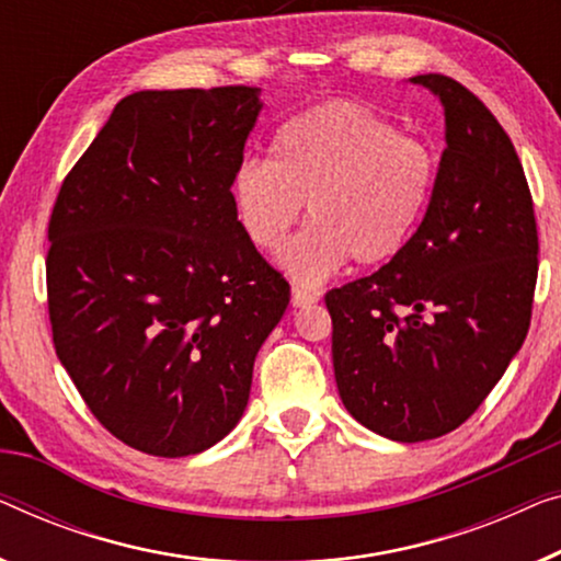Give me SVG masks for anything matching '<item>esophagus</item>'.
<instances>
[{"mask_svg": "<svg viewBox=\"0 0 561 561\" xmlns=\"http://www.w3.org/2000/svg\"><path fill=\"white\" fill-rule=\"evenodd\" d=\"M316 300H319V294H313V290H306V288H300V286H294L290 288V304L294 306H308V304H316Z\"/></svg>", "mask_w": 561, "mask_h": 561, "instance_id": "1", "label": "esophagus"}]
</instances>
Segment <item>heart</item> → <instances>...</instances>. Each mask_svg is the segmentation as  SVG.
<instances>
[{"label":"heart","mask_w":561,"mask_h":561,"mask_svg":"<svg viewBox=\"0 0 561 561\" xmlns=\"http://www.w3.org/2000/svg\"><path fill=\"white\" fill-rule=\"evenodd\" d=\"M427 144L354 101H329L278 128L273 159L248 157L232 176V205L255 248L278 250L290 227L308 222L280 253L300 286H316L346 257L381 265L415 232L435 186Z\"/></svg>","instance_id":"1"}]
</instances>
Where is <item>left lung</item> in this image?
Segmentation results:
<instances>
[{
  "label": "left lung",
  "instance_id": "1",
  "mask_svg": "<svg viewBox=\"0 0 561 561\" xmlns=\"http://www.w3.org/2000/svg\"><path fill=\"white\" fill-rule=\"evenodd\" d=\"M445 151L415 234L377 273L327 294L344 408L397 443L462 425L531 321L539 234L524 167L496 116L440 72Z\"/></svg>",
  "mask_w": 561,
  "mask_h": 561
}]
</instances>
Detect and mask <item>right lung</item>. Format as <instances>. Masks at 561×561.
Instances as JSON below:
<instances>
[{
    "label": "right lung",
    "instance_id": "obj_1",
    "mask_svg": "<svg viewBox=\"0 0 561 561\" xmlns=\"http://www.w3.org/2000/svg\"><path fill=\"white\" fill-rule=\"evenodd\" d=\"M261 108L250 85L126 95L55 199V352L95 420L149 456H194L238 425L290 300L232 205Z\"/></svg>",
    "mask_w": 561,
    "mask_h": 561
}]
</instances>
